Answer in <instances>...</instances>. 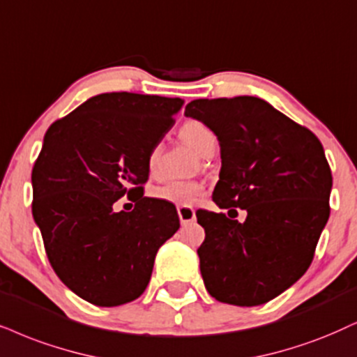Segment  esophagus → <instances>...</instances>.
Returning <instances> with one entry per match:
<instances>
[{
    "instance_id": "34e87169",
    "label": "esophagus",
    "mask_w": 357,
    "mask_h": 357,
    "mask_svg": "<svg viewBox=\"0 0 357 357\" xmlns=\"http://www.w3.org/2000/svg\"><path fill=\"white\" fill-rule=\"evenodd\" d=\"M178 215H179V220H181V225L192 224L194 220H196V211H194L192 207H186V206L178 207Z\"/></svg>"
}]
</instances>
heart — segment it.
<instances>
[{
    "mask_svg": "<svg viewBox=\"0 0 357 357\" xmlns=\"http://www.w3.org/2000/svg\"><path fill=\"white\" fill-rule=\"evenodd\" d=\"M179 137L183 142H186L189 146H192L199 155H207V151L215 146V135L212 130L207 128L204 123L196 120H189L179 128ZM161 148L153 146L146 155V166L151 174H156L160 168ZM202 188L197 183L192 181H173L155 189L156 199L171 202L174 206H192L199 199Z\"/></svg>",
    "mask_w": 357,
    "mask_h": 357,
    "instance_id": "1",
    "label": "heart"
}]
</instances>
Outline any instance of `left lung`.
<instances>
[{
	"label": "left lung",
	"instance_id": "obj_1",
	"mask_svg": "<svg viewBox=\"0 0 357 357\" xmlns=\"http://www.w3.org/2000/svg\"><path fill=\"white\" fill-rule=\"evenodd\" d=\"M184 115L219 139L212 199L220 209L247 211L242 224L196 212L206 231L197 249L204 285L222 303H267L303 277L328 222L333 176L323 145L259 97L197 98Z\"/></svg>",
	"mask_w": 357,
	"mask_h": 357
}]
</instances>
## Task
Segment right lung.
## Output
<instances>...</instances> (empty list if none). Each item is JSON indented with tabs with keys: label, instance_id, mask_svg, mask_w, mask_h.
I'll return each instance as SVG.
<instances>
[{
	"label": "right lung",
	"instance_id": "1",
	"mask_svg": "<svg viewBox=\"0 0 357 357\" xmlns=\"http://www.w3.org/2000/svg\"><path fill=\"white\" fill-rule=\"evenodd\" d=\"M183 98L110 92L90 97L44 135L33 176V218L54 272L97 306L137 300L156 252L179 229L171 202L143 197L146 155L163 139ZM126 193L130 213H115Z\"/></svg>",
	"mask_w": 357,
	"mask_h": 357
}]
</instances>
